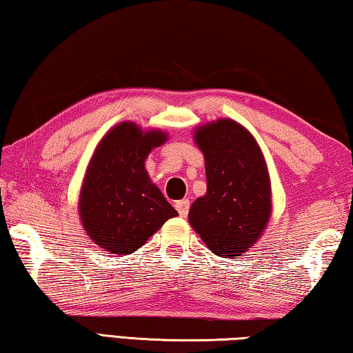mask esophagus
<instances>
[{
	"label": "esophagus",
	"instance_id": "34e87169",
	"mask_svg": "<svg viewBox=\"0 0 353 353\" xmlns=\"http://www.w3.org/2000/svg\"><path fill=\"white\" fill-rule=\"evenodd\" d=\"M189 208H190V201L188 199L175 203V209L178 211V214L181 215V217H186V215L189 214Z\"/></svg>",
	"mask_w": 353,
	"mask_h": 353
}]
</instances>
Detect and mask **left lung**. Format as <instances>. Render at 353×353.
Masks as SVG:
<instances>
[{
	"instance_id": "obj_1",
	"label": "left lung",
	"mask_w": 353,
	"mask_h": 353,
	"mask_svg": "<svg viewBox=\"0 0 353 353\" xmlns=\"http://www.w3.org/2000/svg\"><path fill=\"white\" fill-rule=\"evenodd\" d=\"M195 142L205 154L208 192L190 206V225L217 256L243 254L271 214L263 154L254 138L231 119L200 127Z\"/></svg>"
}]
</instances>
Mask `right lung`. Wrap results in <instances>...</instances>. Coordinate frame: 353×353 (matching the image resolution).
<instances>
[{"label": "right lung", "mask_w": 353, "mask_h": 353, "mask_svg": "<svg viewBox=\"0 0 353 353\" xmlns=\"http://www.w3.org/2000/svg\"><path fill=\"white\" fill-rule=\"evenodd\" d=\"M165 141L132 122L116 125L97 145L82 192L80 219L90 239L113 254L134 252L178 212L152 184L144 161Z\"/></svg>", "instance_id": "obj_1"}]
</instances>
